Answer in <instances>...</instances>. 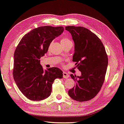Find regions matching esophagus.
Segmentation results:
<instances>
[{
    "instance_id": "obj_1",
    "label": "esophagus",
    "mask_w": 124,
    "mask_h": 124,
    "mask_svg": "<svg viewBox=\"0 0 124 124\" xmlns=\"http://www.w3.org/2000/svg\"><path fill=\"white\" fill-rule=\"evenodd\" d=\"M63 77L64 78L66 79V78H68V77H69V75L67 73V72H63Z\"/></svg>"
}]
</instances>
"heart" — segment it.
Instances as JSON below:
<instances>
[{
	"instance_id": "obj_1",
	"label": "heart",
	"mask_w": 124,
	"mask_h": 124,
	"mask_svg": "<svg viewBox=\"0 0 124 124\" xmlns=\"http://www.w3.org/2000/svg\"><path fill=\"white\" fill-rule=\"evenodd\" d=\"M72 44V41L69 39L67 38H63L61 40V45H65V44Z\"/></svg>"
}]
</instances>
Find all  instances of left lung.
<instances>
[{
    "label": "left lung",
    "mask_w": 124,
    "mask_h": 124,
    "mask_svg": "<svg viewBox=\"0 0 124 124\" xmlns=\"http://www.w3.org/2000/svg\"><path fill=\"white\" fill-rule=\"evenodd\" d=\"M74 43L72 61L81 75H70L76 85L68 91L69 96L75 101H85L94 97L104 82L108 65L105 47L96 34L83 27L66 26Z\"/></svg>",
    "instance_id": "obj_1"
}]
</instances>
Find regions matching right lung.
Returning a JSON list of instances; mask_svg holds the SVG:
<instances>
[{
	"instance_id": "add662e5",
	"label": "right lung",
	"mask_w": 124,
	"mask_h": 124,
	"mask_svg": "<svg viewBox=\"0 0 124 124\" xmlns=\"http://www.w3.org/2000/svg\"><path fill=\"white\" fill-rule=\"evenodd\" d=\"M62 26H45L33 29L21 39L14 54L13 78L26 97L41 101L52 93L56 78H62L63 71L58 68L43 70L40 58L47 53L50 43L63 32Z\"/></svg>"
}]
</instances>
